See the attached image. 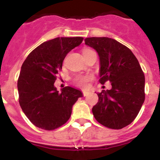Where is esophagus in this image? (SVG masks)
<instances>
[{
    "label": "esophagus",
    "mask_w": 160,
    "mask_h": 160,
    "mask_svg": "<svg viewBox=\"0 0 160 160\" xmlns=\"http://www.w3.org/2000/svg\"><path fill=\"white\" fill-rule=\"evenodd\" d=\"M89 94H90V91H89V90H82V94H83V96H87Z\"/></svg>",
    "instance_id": "esophagus-1"
}]
</instances>
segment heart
I'll return each instance as SVG.
<instances>
[{
    "label": "heart",
    "mask_w": 160,
    "mask_h": 160,
    "mask_svg": "<svg viewBox=\"0 0 160 160\" xmlns=\"http://www.w3.org/2000/svg\"><path fill=\"white\" fill-rule=\"evenodd\" d=\"M87 50H89V49H85L84 51H87ZM92 78V76L89 75V74H87V75H78L73 78V82L78 87H87L89 82Z\"/></svg>",
    "instance_id": "heart-1"
}]
</instances>
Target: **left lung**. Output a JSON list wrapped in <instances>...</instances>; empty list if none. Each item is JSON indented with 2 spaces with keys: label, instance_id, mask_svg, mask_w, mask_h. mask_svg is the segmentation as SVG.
<instances>
[{
  "label": "left lung",
  "instance_id": "obj_1",
  "mask_svg": "<svg viewBox=\"0 0 160 160\" xmlns=\"http://www.w3.org/2000/svg\"><path fill=\"white\" fill-rule=\"evenodd\" d=\"M100 59L101 84L111 83V90L98 93V102L92 108L94 118L111 129H122L134 121L145 99V77L131 49L112 38H87Z\"/></svg>",
  "mask_w": 160,
  "mask_h": 160
}]
</instances>
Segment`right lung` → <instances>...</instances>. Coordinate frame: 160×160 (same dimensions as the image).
<instances>
[{"label": "right lung", "mask_w": 160, "mask_h": 160, "mask_svg": "<svg viewBox=\"0 0 160 160\" xmlns=\"http://www.w3.org/2000/svg\"><path fill=\"white\" fill-rule=\"evenodd\" d=\"M83 38H56L43 42L28 55L18 80L19 103L37 128L53 131L67 122L80 90L66 87L59 93L54 84L66 54Z\"/></svg>", "instance_id": "add662e5"}]
</instances>
